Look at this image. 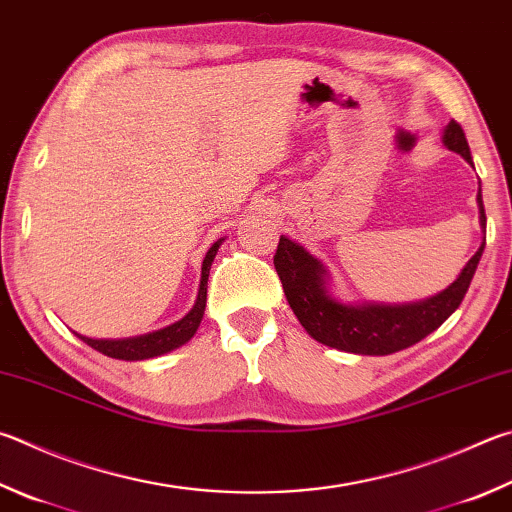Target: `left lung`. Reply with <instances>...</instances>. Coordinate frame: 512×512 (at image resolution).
I'll return each instance as SVG.
<instances>
[{
    "label": "left lung",
    "mask_w": 512,
    "mask_h": 512,
    "mask_svg": "<svg viewBox=\"0 0 512 512\" xmlns=\"http://www.w3.org/2000/svg\"><path fill=\"white\" fill-rule=\"evenodd\" d=\"M443 145L450 152L461 154L472 165L466 134H463L457 120H450L445 125ZM477 206L479 224L486 232L481 188L477 192ZM483 246H486V237H483L477 253L470 257V262L463 266L457 280L445 291L410 304L338 302L327 288V266L304 246L295 244L293 239L284 235L277 244L273 264L282 280L288 304L313 340L333 349L358 353V356H387V353H396L421 342L459 309L472 277H475Z\"/></svg>",
    "instance_id": "1"
}]
</instances>
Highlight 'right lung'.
Returning a JSON list of instances; mask_svg holds the SVG:
<instances>
[{
	"label": "right lung",
	"instance_id": "add662e5",
	"mask_svg": "<svg viewBox=\"0 0 512 512\" xmlns=\"http://www.w3.org/2000/svg\"><path fill=\"white\" fill-rule=\"evenodd\" d=\"M219 239L210 246V250L203 257V266H201V284H199V295L197 302H194L192 311L181 318L179 322L170 324V327L145 333V336H136V338H120V340H98V338H87V336H76L89 345L91 349H96L100 353H105L109 358H118V360H147L154 356H163V353L172 351L176 347H181L188 342L194 333H197L199 324L203 320V311H206V300H208V275H210V266L215 262V255L221 246Z\"/></svg>",
	"mask_w": 512,
	"mask_h": 512
}]
</instances>
